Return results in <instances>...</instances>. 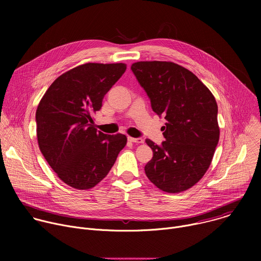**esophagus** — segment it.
<instances>
[{
	"label": "esophagus",
	"mask_w": 261,
	"mask_h": 261,
	"mask_svg": "<svg viewBox=\"0 0 261 261\" xmlns=\"http://www.w3.org/2000/svg\"><path fill=\"white\" fill-rule=\"evenodd\" d=\"M128 140L130 142H134V143H142L143 142V139L140 138V137H128Z\"/></svg>",
	"instance_id": "1"
}]
</instances>
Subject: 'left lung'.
Instances as JSON below:
<instances>
[{"mask_svg": "<svg viewBox=\"0 0 261 261\" xmlns=\"http://www.w3.org/2000/svg\"><path fill=\"white\" fill-rule=\"evenodd\" d=\"M131 70L154 113L167 121L161 128L165 141L145 139L153 151L145 174L162 191L187 190L207 170L219 141L215 97L191 71L171 62H137Z\"/></svg>", "mask_w": 261, "mask_h": 261, "instance_id": "obj_1", "label": "left lung"}]
</instances>
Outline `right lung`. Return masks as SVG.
I'll return each instance as SVG.
<instances>
[{"label":"right lung","instance_id":"obj_1","mask_svg":"<svg viewBox=\"0 0 261 261\" xmlns=\"http://www.w3.org/2000/svg\"><path fill=\"white\" fill-rule=\"evenodd\" d=\"M126 68L122 63L73 68L51 84L37 108L40 151L58 176L73 188L95 187L127 143L123 134L97 131L92 118Z\"/></svg>","mask_w":261,"mask_h":261}]
</instances>
